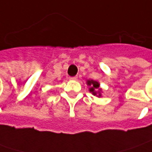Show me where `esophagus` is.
Segmentation results:
<instances>
[{
  "instance_id": "34e87169",
  "label": "esophagus",
  "mask_w": 152,
  "mask_h": 152,
  "mask_svg": "<svg viewBox=\"0 0 152 152\" xmlns=\"http://www.w3.org/2000/svg\"><path fill=\"white\" fill-rule=\"evenodd\" d=\"M69 79H71V80H77L78 77H77V76H73V77H70Z\"/></svg>"
}]
</instances>
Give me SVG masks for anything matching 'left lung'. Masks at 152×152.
Segmentation results:
<instances>
[{
  "label": "left lung",
  "mask_w": 152,
  "mask_h": 152,
  "mask_svg": "<svg viewBox=\"0 0 152 152\" xmlns=\"http://www.w3.org/2000/svg\"><path fill=\"white\" fill-rule=\"evenodd\" d=\"M87 85L90 86V91L94 95V96H96L100 97L102 96V94H101V91L102 90L100 89V84L95 81V80H87Z\"/></svg>",
  "instance_id": "obj_1"
}]
</instances>
